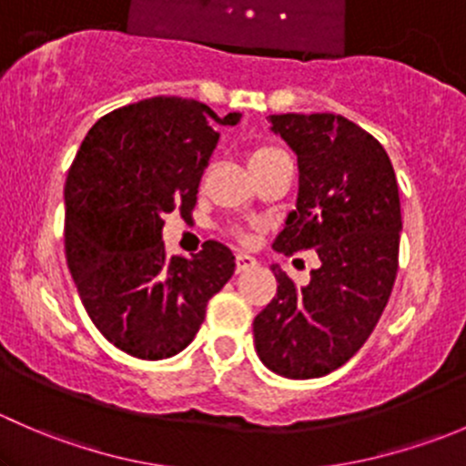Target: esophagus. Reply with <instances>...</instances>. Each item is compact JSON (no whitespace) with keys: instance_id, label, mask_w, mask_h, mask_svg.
I'll list each match as a JSON object with an SVG mask.
<instances>
[{"instance_id":"esophagus-1","label":"esophagus","mask_w":466,"mask_h":466,"mask_svg":"<svg viewBox=\"0 0 466 466\" xmlns=\"http://www.w3.org/2000/svg\"><path fill=\"white\" fill-rule=\"evenodd\" d=\"M257 266V259L255 257L246 255V252H238L237 255V272H246L250 270V268Z\"/></svg>"}]
</instances>
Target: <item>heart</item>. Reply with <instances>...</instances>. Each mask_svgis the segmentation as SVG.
I'll return each instance as SVG.
<instances>
[{"mask_svg":"<svg viewBox=\"0 0 466 466\" xmlns=\"http://www.w3.org/2000/svg\"><path fill=\"white\" fill-rule=\"evenodd\" d=\"M281 157H289V155H286L279 146L263 144V146H257V148L252 150L250 157H248V162H250V168H259V167H266V164L275 162V159H281ZM228 234L241 243L250 241V234H248V229L243 228V225H232V228L228 229Z\"/></svg>","mask_w":466,"mask_h":466,"instance_id":"1","label":"heart"}]
</instances>
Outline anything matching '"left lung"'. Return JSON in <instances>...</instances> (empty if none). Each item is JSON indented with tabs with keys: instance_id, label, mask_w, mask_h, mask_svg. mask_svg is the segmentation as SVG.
Masks as SVG:
<instances>
[{
	"instance_id": "8db88e82",
	"label": "left lung",
	"mask_w": 466,
	"mask_h": 466,
	"mask_svg": "<svg viewBox=\"0 0 466 466\" xmlns=\"http://www.w3.org/2000/svg\"><path fill=\"white\" fill-rule=\"evenodd\" d=\"M268 121L299 167L298 209L275 250H316L320 268L298 286L272 266L277 295L252 322L255 347L279 377L318 379L365 345L388 304L399 270V187L383 146L342 115Z\"/></svg>"
}]
</instances>
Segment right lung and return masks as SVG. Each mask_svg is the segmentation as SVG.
Returning a JSON list of instances; mask_svg holds the SVG:
<instances>
[{"mask_svg": "<svg viewBox=\"0 0 466 466\" xmlns=\"http://www.w3.org/2000/svg\"><path fill=\"white\" fill-rule=\"evenodd\" d=\"M205 103L155 96L116 107L89 128L65 182V257L89 320L142 360L176 356L198 333L207 302L234 275V255L205 241L194 259L168 257L164 216L196 207L218 144Z\"/></svg>", "mask_w": 466, "mask_h": 466, "instance_id": "add662e5", "label": "right lung"}]
</instances>
